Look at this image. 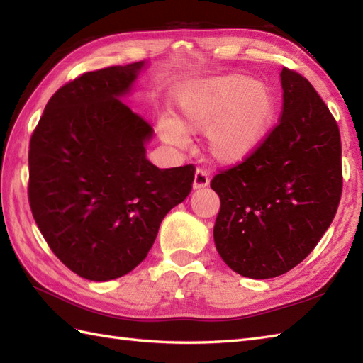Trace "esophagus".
<instances>
[{
    "mask_svg": "<svg viewBox=\"0 0 363 363\" xmlns=\"http://www.w3.org/2000/svg\"><path fill=\"white\" fill-rule=\"evenodd\" d=\"M207 186H209V174H207L206 169L198 168L194 177V189L199 190V189H206Z\"/></svg>",
    "mask_w": 363,
    "mask_h": 363,
    "instance_id": "esophagus-1",
    "label": "esophagus"
}]
</instances>
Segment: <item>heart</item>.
<instances>
[{"instance_id":"obj_1","label":"heart","mask_w":363,"mask_h":363,"mask_svg":"<svg viewBox=\"0 0 363 363\" xmlns=\"http://www.w3.org/2000/svg\"><path fill=\"white\" fill-rule=\"evenodd\" d=\"M177 118H160L157 134L184 146L186 134H207V151L225 165L240 164L269 135L277 101L267 84L230 73L191 82L176 96Z\"/></svg>"}]
</instances>
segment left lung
Instances as JSON below:
<instances>
[{
  "instance_id": "left-lung-1",
  "label": "left lung",
  "mask_w": 363,
  "mask_h": 363,
  "mask_svg": "<svg viewBox=\"0 0 363 363\" xmlns=\"http://www.w3.org/2000/svg\"><path fill=\"white\" fill-rule=\"evenodd\" d=\"M281 121L264 145L211 187L221 207L213 240L225 264L251 279L303 262L333 223L342 195L340 130L303 76L282 68Z\"/></svg>"
}]
</instances>
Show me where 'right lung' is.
I'll list each match as a JSON object with an SVG mask.
<instances>
[{"instance_id": "add662e5", "label": "right lung", "mask_w": 363, "mask_h": 363, "mask_svg": "<svg viewBox=\"0 0 363 363\" xmlns=\"http://www.w3.org/2000/svg\"><path fill=\"white\" fill-rule=\"evenodd\" d=\"M145 60L89 72L46 104L29 143V204L52 252L84 279L128 274L191 190L195 168L146 159L152 128L121 101Z\"/></svg>"}]
</instances>
